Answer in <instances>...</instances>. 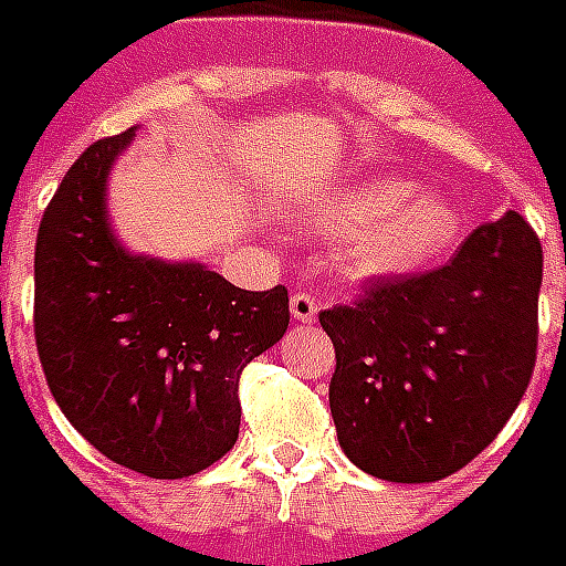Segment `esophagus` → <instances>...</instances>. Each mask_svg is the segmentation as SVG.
Returning a JSON list of instances; mask_svg holds the SVG:
<instances>
[{
  "instance_id": "34e87169",
  "label": "esophagus",
  "mask_w": 566,
  "mask_h": 566,
  "mask_svg": "<svg viewBox=\"0 0 566 566\" xmlns=\"http://www.w3.org/2000/svg\"><path fill=\"white\" fill-rule=\"evenodd\" d=\"M289 310H292V318H295V322H304V325H307V322H316L318 316L316 298H310L304 292H295V295H292Z\"/></svg>"
}]
</instances>
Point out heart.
<instances>
[{
	"instance_id": "b5f03b06",
	"label": "heart",
	"mask_w": 566,
	"mask_h": 566,
	"mask_svg": "<svg viewBox=\"0 0 566 566\" xmlns=\"http://www.w3.org/2000/svg\"><path fill=\"white\" fill-rule=\"evenodd\" d=\"M304 223L331 238H352L348 268L360 280L409 277L460 235V208L418 190L406 176H364L304 206Z\"/></svg>"
}]
</instances>
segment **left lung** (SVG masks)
<instances>
[{
    "label": "left lung",
    "mask_w": 566,
    "mask_h": 566,
    "mask_svg": "<svg viewBox=\"0 0 566 566\" xmlns=\"http://www.w3.org/2000/svg\"><path fill=\"white\" fill-rule=\"evenodd\" d=\"M541 283V238L507 211L439 271L318 313L337 352L328 399L348 460L390 483L469 465L528 388Z\"/></svg>",
    "instance_id": "left-lung-1"
}]
</instances>
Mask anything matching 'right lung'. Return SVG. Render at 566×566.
<instances>
[{"mask_svg": "<svg viewBox=\"0 0 566 566\" xmlns=\"http://www.w3.org/2000/svg\"><path fill=\"white\" fill-rule=\"evenodd\" d=\"M134 137L137 127L88 146L46 206L35 343L50 394L88 444L130 471L178 480L235 444L238 376L286 334L289 295L122 244L106 190Z\"/></svg>", "mask_w": 566, "mask_h": 566, "instance_id": "obj_1", "label": "right lung"}]
</instances>
